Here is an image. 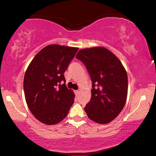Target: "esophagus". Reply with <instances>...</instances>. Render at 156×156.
<instances>
[{
    "instance_id": "obj_1",
    "label": "esophagus",
    "mask_w": 156,
    "mask_h": 156,
    "mask_svg": "<svg viewBox=\"0 0 156 156\" xmlns=\"http://www.w3.org/2000/svg\"><path fill=\"white\" fill-rule=\"evenodd\" d=\"M79 92H80V91H79L78 90H77V91H75V94H76V96H78V94H79Z\"/></svg>"
}]
</instances>
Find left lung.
Segmentation results:
<instances>
[{"mask_svg": "<svg viewBox=\"0 0 156 156\" xmlns=\"http://www.w3.org/2000/svg\"><path fill=\"white\" fill-rule=\"evenodd\" d=\"M76 58L85 65L92 81L91 98L84 107L87 115L99 124L112 122L122 110L127 97V73L122 62L102 47L81 49Z\"/></svg>", "mask_w": 156, "mask_h": 156, "instance_id": "1", "label": "left lung"}]
</instances>
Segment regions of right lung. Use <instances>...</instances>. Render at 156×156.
Segmentation results:
<instances>
[{
    "instance_id": "obj_1",
    "label": "right lung",
    "mask_w": 156,
    "mask_h": 156,
    "mask_svg": "<svg viewBox=\"0 0 156 156\" xmlns=\"http://www.w3.org/2000/svg\"><path fill=\"white\" fill-rule=\"evenodd\" d=\"M78 50L50 44L41 49L28 66L23 82L26 102L41 122L49 125L60 122L74 102V94L65 85L64 73Z\"/></svg>"
}]
</instances>
